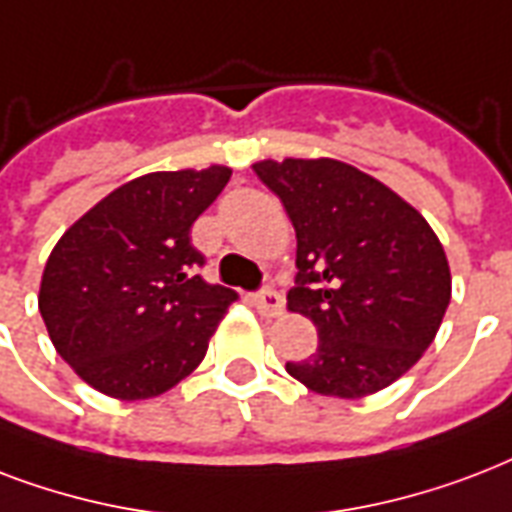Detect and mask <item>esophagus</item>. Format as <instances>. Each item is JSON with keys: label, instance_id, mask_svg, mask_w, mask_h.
I'll return each mask as SVG.
<instances>
[{"label": "esophagus", "instance_id": "34e87169", "mask_svg": "<svg viewBox=\"0 0 512 512\" xmlns=\"http://www.w3.org/2000/svg\"><path fill=\"white\" fill-rule=\"evenodd\" d=\"M253 301H256V307H259L261 315H267V318H277V315H280L285 307L283 296H280V293H277L272 285L261 288V291L253 296Z\"/></svg>", "mask_w": 512, "mask_h": 512}]
</instances>
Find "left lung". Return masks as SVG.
<instances>
[{
    "mask_svg": "<svg viewBox=\"0 0 512 512\" xmlns=\"http://www.w3.org/2000/svg\"><path fill=\"white\" fill-rule=\"evenodd\" d=\"M253 170L296 229L288 310L318 328V350L285 371L334 398L390 387L433 344L449 307L441 240L417 208L347 162L288 157Z\"/></svg>",
    "mask_w": 512,
    "mask_h": 512,
    "instance_id": "1",
    "label": "left lung"
}]
</instances>
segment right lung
<instances>
[{
    "label": "right lung",
    "instance_id": "obj_1",
    "mask_svg": "<svg viewBox=\"0 0 512 512\" xmlns=\"http://www.w3.org/2000/svg\"><path fill=\"white\" fill-rule=\"evenodd\" d=\"M232 170L138 176L74 221L42 272L39 312L55 350L109 398L144 400L200 366L237 293L205 283L189 229Z\"/></svg>",
    "mask_w": 512,
    "mask_h": 512
}]
</instances>
